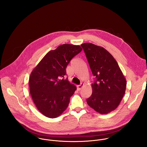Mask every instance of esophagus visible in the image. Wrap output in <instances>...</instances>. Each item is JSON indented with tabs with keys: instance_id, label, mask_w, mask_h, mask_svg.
Here are the masks:
<instances>
[{
	"instance_id": "esophagus-1",
	"label": "esophagus",
	"mask_w": 147,
	"mask_h": 147,
	"mask_svg": "<svg viewBox=\"0 0 147 147\" xmlns=\"http://www.w3.org/2000/svg\"><path fill=\"white\" fill-rule=\"evenodd\" d=\"M83 85H84V84H80V85H78L77 86V88H78V90H80L82 88V87L83 86Z\"/></svg>"
}]
</instances>
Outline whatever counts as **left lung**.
<instances>
[{
	"mask_svg": "<svg viewBox=\"0 0 147 147\" xmlns=\"http://www.w3.org/2000/svg\"><path fill=\"white\" fill-rule=\"evenodd\" d=\"M81 46L96 77L86 102L100 114H107L119 105L126 91V79L115 59L104 47L90 43Z\"/></svg>",
	"mask_w": 147,
	"mask_h": 147,
	"instance_id": "obj_1",
	"label": "left lung"
}]
</instances>
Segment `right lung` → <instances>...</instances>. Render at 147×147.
I'll return each instance as SVG.
<instances>
[{
	"label": "right lung",
	"instance_id": "add662e5",
	"mask_svg": "<svg viewBox=\"0 0 147 147\" xmlns=\"http://www.w3.org/2000/svg\"><path fill=\"white\" fill-rule=\"evenodd\" d=\"M82 50L79 45H60L47 53L33 69L29 80L30 93L37 109L45 116L57 118L67 108L76 87L64 76L67 65Z\"/></svg>",
	"mask_w": 147,
	"mask_h": 147
}]
</instances>
